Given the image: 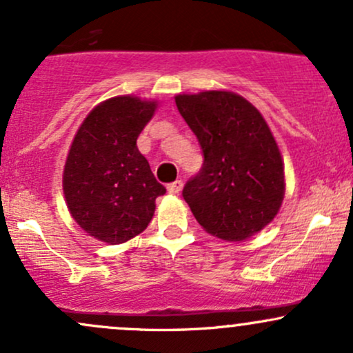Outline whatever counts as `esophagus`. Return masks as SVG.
<instances>
[{
    "label": "esophagus",
    "instance_id": "34e87169",
    "mask_svg": "<svg viewBox=\"0 0 353 353\" xmlns=\"http://www.w3.org/2000/svg\"><path fill=\"white\" fill-rule=\"evenodd\" d=\"M182 189V181H174L171 184H168V190L171 194H179Z\"/></svg>",
    "mask_w": 353,
    "mask_h": 353
}]
</instances>
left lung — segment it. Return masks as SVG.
<instances>
[{
	"instance_id": "obj_1",
	"label": "left lung",
	"mask_w": 353,
	"mask_h": 353,
	"mask_svg": "<svg viewBox=\"0 0 353 353\" xmlns=\"http://www.w3.org/2000/svg\"><path fill=\"white\" fill-rule=\"evenodd\" d=\"M176 106L204 157L182 189L194 217L224 241L254 236L275 217L285 189L281 151L264 117L228 91L179 94Z\"/></svg>"
}]
</instances>
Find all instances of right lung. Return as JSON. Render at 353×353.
Returning <instances> with one entry per match:
<instances>
[{
	"label": "right lung",
	"instance_id": "1",
	"mask_svg": "<svg viewBox=\"0 0 353 353\" xmlns=\"http://www.w3.org/2000/svg\"><path fill=\"white\" fill-rule=\"evenodd\" d=\"M156 103L119 96L101 103L78 129L64 165L68 209L89 236L121 244L151 222L165 188L156 181L137 137Z\"/></svg>",
	"mask_w": 353,
	"mask_h": 353
}]
</instances>
